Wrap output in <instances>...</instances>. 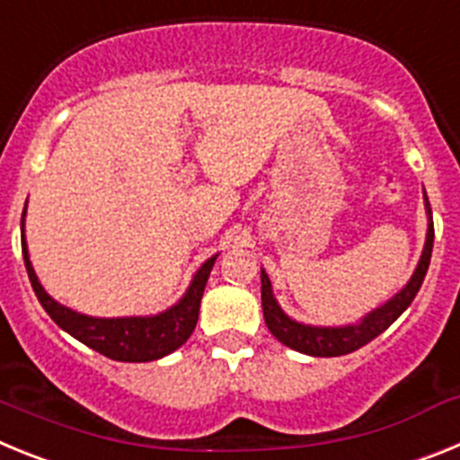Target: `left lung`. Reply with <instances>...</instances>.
Segmentation results:
<instances>
[{
    "label": "left lung",
    "instance_id": "left-lung-1",
    "mask_svg": "<svg viewBox=\"0 0 460 460\" xmlns=\"http://www.w3.org/2000/svg\"><path fill=\"white\" fill-rule=\"evenodd\" d=\"M424 200L426 211H429L430 218V205L426 193ZM433 237H436V230H433V221H429V234H426L424 253H421L420 265L414 270L408 286L398 292L394 299H389L385 306L368 313L367 318L361 320L359 324H348V327H311V324L295 323V320L288 318L286 313L280 311L279 304H276L274 295H271L270 276L262 270L260 280H262V313H265L267 327H270V332L280 341V343L288 345V348H292V350L296 352H304V355L341 357L348 355V352L359 350L361 345L371 343L376 336H380L382 332H385V329H387L410 304H412L414 295L420 292L426 271H429L430 253H433Z\"/></svg>",
    "mask_w": 460,
    "mask_h": 460
}]
</instances>
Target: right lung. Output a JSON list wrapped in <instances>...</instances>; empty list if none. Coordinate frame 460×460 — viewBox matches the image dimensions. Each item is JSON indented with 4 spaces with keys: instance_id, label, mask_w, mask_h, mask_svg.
<instances>
[{
    "instance_id": "obj_1",
    "label": "right lung",
    "mask_w": 460,
    "mask_h": 460,
    "mask_svg": "<svg viewBox=\"0 0 460 460\" xmlns=\"http://www.w3.org/2000/svg\"><path fill=\"white\" fill-rule=\"evenodd\" d=\"M22 255L24 267L30 274L31 288L39 296L40 306L55 320L64 332L78 339L92 350L110 357L117 361H154L161 357L170 355L177 350L180 345L186 343L193 334L195 323H198V313H200V299L205 292L207 279L214 267V260L209 258L205 265L198 270L189 292L184 295L180 304H174L161 315L152 318H89L83 313H75L71 308L57 304L43 288L34 274V267L30 262L27 253V243H24V211H22Z\"/></svg>"
}]
</instances>
